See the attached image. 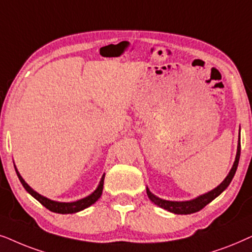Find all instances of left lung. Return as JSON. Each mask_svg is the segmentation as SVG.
<instances>
[{
	"mask_svg": "<svg viewBox=\"0 0 252 252\" xmlns=\"http://www.w3.org/2000/svg\"><path fill=\"white\" fill-rule=\"evenodd\" d=\"M240 154H241V142L239 137V143H237V152L235 157V161H234L233 166L228 173L222 182H221L217 188H214L213 190L209 191V192L200 194V196L196 197V198L190 199V200H182V202H177V200H166L162 198H159V197L156 196V194L152 193L150 191L149 188L146 187V193L149 196V198L152 200V203L156 204L161 209L168 211V212L175 213V214H191L196 213L204 209L207 204H210L213 199H216L219 194L223 192L224 190L227 189V187L229 186L231 180H233L234 175H235L237 166H239V160H240Z\"/></svg>",
	"mask_w": 252,
	"mask_h": 252,
	"instance_id": "8db88e82",
	"label": "left lung"
}]
</instances>
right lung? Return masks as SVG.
I'll list each match as a JSON object with an SVG mask.
<instances>
[{"label":"right lung","instance_id":"1","mask_svg":"<svg viewBox=\"0 0 252 252\" xmlns=\"http://www.w3.org/2000/svg\"><path fill=\"white\" fill-rule=\"evenodd\" d=\"M13 165H15V163H13ZM15 170H16L17 176H18L19 181H21V183L23 184V187L25 188V190L28 191V192L31 194L32 197H34V198L38 200L39 203H41L42 205L46 207V209H48L49 211H52V212H55V213H60V214L77 213V212H79V211H83V210L87 209V207L93 205V204H94L102 194L105 174L101 176V180H100L98 187H96V189L93 191L92 193H90L89 196L84 197V198H82V199L76 200V202L65 203V202H56V200H52V199L47 198V197H45V196H42V194L38 193L36 191L33 190L28 183L25 182L21 174H19L18 169L16 168V166H15Z\"/></svg>","mask_w":252,"mask_h":252}]
</instances>
